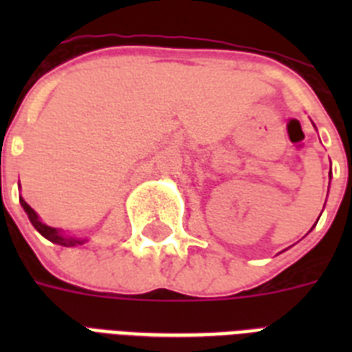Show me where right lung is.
Instances as JSON below:
<instances>
[{
	"instance_id": "right-lung-1",
	"label": "right lung",
	"mask_w": 352,
	"mask_h": 352,
	"mask_svg": "<svg viewBox=\"0 0 352 352\" xmlns=\"http://www.w3.org/2000/svg\"><path fill=\"white\" fill-rule=\"evenodd\" d=\"M19 203H21V206H23V210L27 212V215H29L30 223H32V226H34L36 230L40 232L45 239H49L51 243H56V245H62V246H74V245H82L84 243V239H76V237H65V235H62L60 232L56 230V228H51V226L43 225L40 219H38V215H36V212L32 208H30L29 204L25 203L23 199H19Z\"/></svg>"
}]
</instances>
